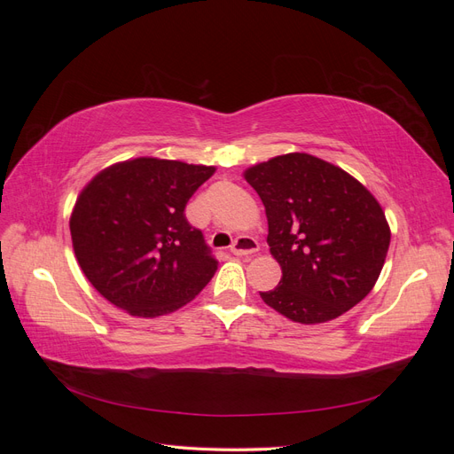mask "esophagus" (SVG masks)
Instances as JSON below:
<instances>
[{
	"instance_id": "obj_1",
	"label": "esophagus",
	"mask_w": 454,
	"mask_h": 454,
	"mask_svg": "<svg viewBox=\"0 0 454 454\" xmlns=\"http://www.w3.org/2000/svg\"><path fill=\"white\" fill-rule=\"evenodd\" d=\"M257 250H259V244L252 237H239L229 248L232 255H250V254H255Z\"/></svg>"
}]
</instances>
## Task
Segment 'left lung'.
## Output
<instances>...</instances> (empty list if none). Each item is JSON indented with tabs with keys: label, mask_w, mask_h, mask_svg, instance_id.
<instances>
[{
	"label": "left lung",
	"mask_w": 454,
	"mask_h": 454,
	"mask_svg": "<svg viewBox=\"0 0 454 454\" xmlns=\"http://www.w3.org/2000/svg\"><path fill=\"white\" fill-rule=\"evenodd\" d=\"M265 206L282 278L265 303L297 324L339 318L373 290L390 225L371 191L335 164L286 153L244 170Z\"/></svg>",
	"instance_id": "obj_1"
}]
</instances>
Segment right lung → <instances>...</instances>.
Masks as SVG:
<instances>
[{"label": "right lung", "mask_w": 454, "mask_h": 454, "mask_svg": "<svg viewBox=\"0 0 454 454\" xmlns=\"http://www.w3.org/2000/svg\"><path fill=\"white\" fill-rule=\"evenodd\" d=\"M214 172L204 164L138 157L92 177L75 200L70 232L96 292L138 318L170 314L200 294L217 261L184 210Z\"/></svg>", "instance_id": "right-lung-1"}]
</instances>
